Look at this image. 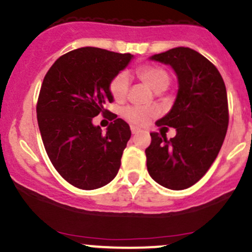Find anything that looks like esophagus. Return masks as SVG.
Wrapping results in <instances>:
<instances>
[{"label":"esophagus","mask_w":252,"mask_h":252,"mask_svg":"<svg viewBox=\"0 0 252 252\" xmlns=\"http://www.w3.org/2000/svg\"><path fill=\"white\" fill-rule=\"evenodd\" d=\"M131 132L133 134H137L139 132V128H137V127H134V126H131Z\"/></svg>","instance_id":"esophagus-1"}]
</instances>
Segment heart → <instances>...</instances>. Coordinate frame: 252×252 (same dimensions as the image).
I'll return each mask as SVG.
<instances>
[{
	"label": "heart",
	"instance_id": "b5f03b06",
	"mask_svg": "<svg viewBox=\"0 0 252 252\" xmlns=\"http://www.w3.org/2000/svg\"><path fill=\"white\" fill-rule=\"evenodd\" d=\"M137 73H138L139 78L156 93L165 91L170 83L169 73L160 67H142L137 71ZM109 91H110L111 96L115 101L121 103V101L125 100L127 91H128V76H127V73L121 72V73L116 74L109 84ZM153 115H156L154 109L142 108V106H128L123 110L124 118L128 120L129 123L136 124V125H143Z\"/></svg>",
	"mask_w": 252,
	"mask_h": 252
}]
</instances>
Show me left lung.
<instances>
[{
    "instance_id": "8db88e82",
    "label": "left lung",
    "mask_w": 252,
    "mask_h": 252,
    "mask_svg": "<svg viewBox=\"0 0 252 252\" xmlns=\"http://www.w3.org/2000/svg\"><path fill=\"white\" fill-rule=\"evenodd\" d=\"M149 60L170 66L179 89L170 111L156 123L176 128L175 137L152 132L147 169L159 185L184 190L207 173L220 151L229 121L225 84L216 66L190 47H174Z\"/></svg>"
}]
</instances>
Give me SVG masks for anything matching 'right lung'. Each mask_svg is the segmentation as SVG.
Instances as JSON below:
<instances>
[{"label": "right lung", "mask_w": 252, "mask_h": 252, "mask_svg": "<svg viewBox=\"0 0 252 252\" xmlns=\"http://www.w3.org/2000/svg\"><path fill=\"white\" fill-rule=\"evenodd\" d=\"M132 59L131 54L81 47L57 59L42 81L36 105L42 143L60 175L82 190L105 186L120 169L131 129L104 105L114 101L111 79ZM99 113L113 121L105 134L93 124Z\"/></svg>", "instance_id": "obj_1"}]
</instances>
